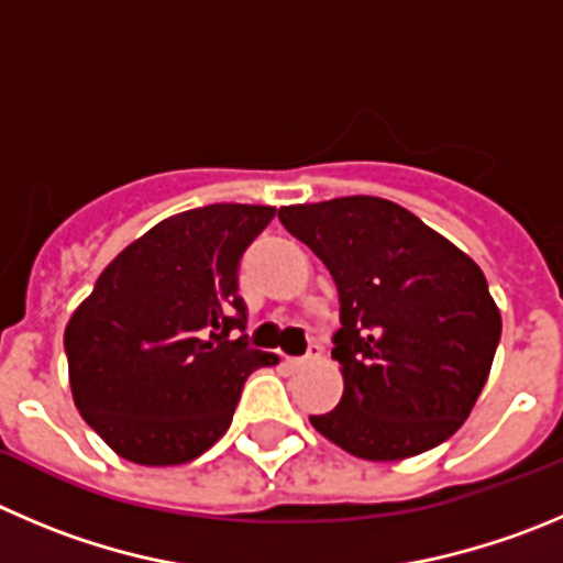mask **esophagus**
<instances>
[{
	"label": "esophagus",
	"instance_id": "obj_1",
	"mask_svg": "<svg viewBox=\"0 0 563 563\" xmlns=\"http://www.w3.org/2000/svg\"><path fill=\"white\" fill-rule=\"evenodd\" d=\"M320 358V345H309V351H307V356H298V358H287V365L292 367V371H301V367H309L312 365V362H318Z\"/></svg>",
	"mask_w": 563,
	"mask_h": 563
}]
</instances>
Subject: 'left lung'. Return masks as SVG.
<instances>
[{"mask_svg":"<svg viewBox=\"0 0 563 563\" xmlns=\"http://www.w3.org/2000/svg\"><path fill=\"white\" fill-rule=\"evenodd\" d=\"M278 221L340 292L331 358L345 389L334 409L309 417L314 431L367 462L442 445L473 411L500 342L481 267L387 198L282 207Z\"/></svg>","mask_w":563,"mask_h":563,"instance_id":"8db88e82","label":"left lung"}]
</instances>
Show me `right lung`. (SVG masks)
Listing matches in <instances>:
<instances>
[{"instance_id":"add662e5","label":"right lung","mask_w":563,"mask_h":563,"mask_svg":"<svg viewBox=\"0 0 563 563\" xmlns=\"http://www.w3.org/2000/svg\"><path fill=\"white\" fill-rule=\"evenodd\" d=\"M260 205L179 212L126 245L66 325L82 420L126 462L174 467L232 426L243 384L273 353L245 331L238 267L273 221Z\"/></svg>"}]
</instances>
